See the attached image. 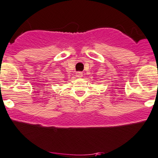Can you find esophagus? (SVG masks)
Masks as SVG:
<instances>
[{"mask_svg": "<svg viewBox=\"0 0 158 158\" xmlns=\"http://www.w3.org/2000/svg\"><path fill=\"white\" fill-rule=\"evenodd\" d=\"M76 76H77V77L81 78V77H82V76H83V74H82V72H77V73H76Z\"/></svg>", "mask_w": 158, "mask_h": 158, "instance_id": "34e87169", "label": "esophagus"}]
</instances>
